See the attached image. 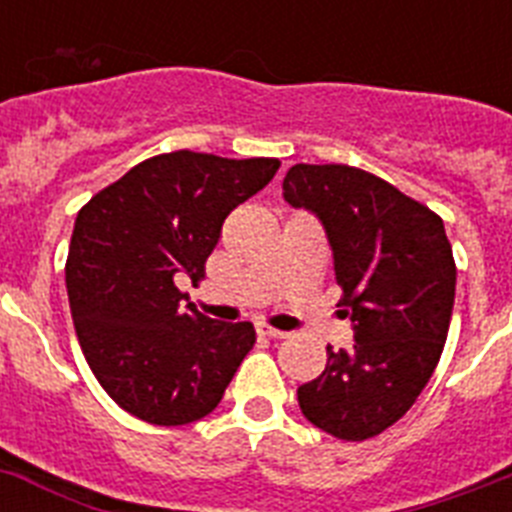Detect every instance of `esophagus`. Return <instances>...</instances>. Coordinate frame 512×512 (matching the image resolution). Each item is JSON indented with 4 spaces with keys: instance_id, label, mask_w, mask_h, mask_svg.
Masks as SVG:
<instances>
[{
    "instance_id": "esophagus-1",
    "label": "esophagus",
    "mask_w": 512,
    "mask_h": 512,
    "mask_svg": "<svg viewBox=\"0 0 512 512\" xmlns=\"http://www.w3.org/2000/svg\"><path fill=\"white\" fill-rule=\"evenodd\" d=\"M255 330H257V335H262V337H283V335H286L283 330H275V327H270V324H262V322L257 324Z\"/></svg>"
}]
</instances>
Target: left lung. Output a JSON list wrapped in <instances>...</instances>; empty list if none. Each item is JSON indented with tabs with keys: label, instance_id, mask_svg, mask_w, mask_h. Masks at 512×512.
<instances>
[{
	"label": "left lung",
	"instance_id": "left-lung-1",
	"mask_svg": "<svg viewBox=\"0 0 512 512\" xmlns=\"http://www.w3.org/2000/svg\"><path fill=\"white\" fill-rule=\"evenodd\" d=\"M288 206L314 213L330 242L353 348L332 350L299 386L311 425L342 441L384 433L410 410L441 361L456 265L441 216L348 164H293Z\"/></svg>",
	"mask_w": 512,
	"mask_h": 512
}]
</instances>
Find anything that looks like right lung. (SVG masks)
<instances>
[{"mask_svg":"<svg viewBox=\"0 0 512 512\" xmlns=\"http://www.w3.org/2000/svg\"><path fill=\"white\" fill-rule=\"evenodd\" d=\"M281 162L172 151L136 164L74 221L66 293L79 345L113 402L151 425H188L224 397L255 345L250 322H216L180 293L206 275L221 226Z\"/></svg>","mask_w":512,"mask_h":512,"instance_id":"obj_1","label":"right lung"}]
</instances>
